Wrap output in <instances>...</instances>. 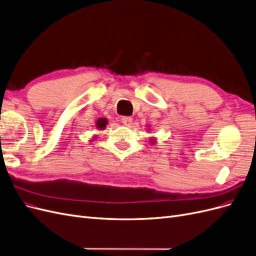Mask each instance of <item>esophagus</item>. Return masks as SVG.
Instances as JSON below:
<instances>
[{
    "label": "esophagus",
    "instance_id": "obj_1",
    "mask_svg": "<svg viewBox=\"0 0 256 256\" xmlns=\"http://www.w3.org/2000/svg\"><path fill=\"white\" fill-rule=\"evenodd\" d=\"M122 122L124 125H126L128 127H130L131 125H132V118H131L130 116H124L122 117Z\"/></svg>",
    "mask_w": 256,
    "mask_h": 256
}]
</instances>
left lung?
<instances>
[{
	"mask_svg": "<svg viewBox=\"0 0 256 256\" xmlns=\"http://www.w3.org/2000/svg\"><path fill=\"white\" fill-rule=\"evenodd\" d=\"M152 142H153V140H152Z\"/></svg>",
	"mask_w": 256,
	"mask_h": 256,
	"instance_id": "left-lung-1",
	"label": "left lung"
}]
</instances>
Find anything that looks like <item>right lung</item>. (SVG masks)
Wrapping results in <instances>:
<instances>
[{"label":"right lung","mask_w":256,"mask_h":256,"mask_svg":"<svg viewBox=\"0 0 256 256\" xmlns=\"http://www.w3.org/2000/svg\"><path fill=\"white\" fill-rule=\"evenodd\" d=\"M106 124H108V120L106 118H104V117H103V118H99L98 120H96V127L98 128V129H104L106 127Z\"/></svg>","instance_id":"obj_1"}]
</instances>
